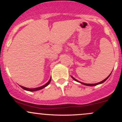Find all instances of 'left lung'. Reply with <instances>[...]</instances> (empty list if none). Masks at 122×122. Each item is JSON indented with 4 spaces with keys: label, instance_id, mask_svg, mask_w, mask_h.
<instances>
[{
    "label": "left lung",
    "instance_id": "8db88e82",
    "mask_svg": "<svg viewBox=\"0 0 122 122\" xmlns=\"http://www.w3.org/2000/svg\"><path fill=\"white\" fill-rule=\"evenodd\" d=\"M110 74L109 75V76H108L106 78H105V79L104 80H103L102 81H100V82H99V83H96V84H86V83H81V82H80L79 81H78V80H77L76 79V78H74L73 77H72V76H71V77H72V79L74 80H75V81H78V82H79V83H81V84H84V85H86V86H96V85H98V84H102V83H104V81H105L108 78H109V76H110Z\"/></svg>",
    "mask_w": 122,
    "mask_h": 122
}]
</instances>
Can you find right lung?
<instances>
[{
  "mask_svg": "<svg viewBox=\"0 0 122 122\" xmlns=\"http://www.w3.org/2000/svg\"><path fill=\"white\" fill-rule=\"evenodd\" d=\"M51 78H50V80L48 81V82L46 84H45V85H44V86H41V87H37V88H26V87H23V86H20V87H22V88H23V89L25 90H27V91H30V92H34V91H37V90H41L42 89V88H44V87H45L46 86H47L50 83V82H51Z\"/></svg>",
  "mask_w": 122,
  "mask_h": 122,
  "instance_id": "obj_1",
  "label": "right lung"
}]
</instances>
